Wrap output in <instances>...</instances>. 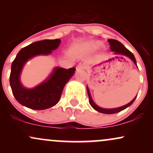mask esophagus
<instances>
[{
  "label": "esophagus",
  "instance_id": "1",
  "mask_svg": "<svg viewBox=\"0 0 153 153\" xmlns=\"http://www.w3.org/2000/svg\"><path fill=\"white\" fill-rule=\"evenodd\" d=\"M87 67H88V64L86 62H80L78 65L76 69H77V71H80V70H84V69H86Z\"/></svg>",
  "mask_w": 153,
  "mask_h": 153
}]
</instances>
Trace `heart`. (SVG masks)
I'll use <instances>...</instances> for the list:
<instances>
[{
    "mask_svg": "<svg viewBox=\"0 0 153 153\" xmlns=\"http://www.w3.org/2000/svg\"><path fill=\"white\" fill-rule=\"evenodd\" d=\"M101 45V42L97 41H90L88 42H85L82 45H80V46L77 47L76 50H81V51H84V52H93V51L97 50L99 47Z\"/></svg>",
    "mask_w": 153,
    "mask_h": 153,
    "instance_id": "b5f03b06",
    "label": "heart"
}]
</instances>
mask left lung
<instances>
[{
  "label": "left lung",
  "instance_id": "left-lung-1",
  "mask_svg": "<svg viewBox=\"0 0 153 153\" xmlns=\"http://www.w3.org/2000/svg\"><path fill=\"white\" fill-rule=\"evenodd\" d=\"M108 42L110 45L111 50V52H114V54H117V55L125 56V57H127L128 58L130 59L134 63L135 65L137 67V65L136 59H135L134 54L131 53L129 50H127V49L126 48V47H124V45L120 42L117 41V40H115V39H108ZM86 88H87L88 95V98H89V103H90L91 106H92L95 110L97 111H99L100 113H102V114H112L118 113V112H120L121 111L127 108V107L130 106L133 103V102L134 101L137 96V95L134 99L131 100L130 102L128 103L127 104L124 105V106L118 107V108H102V107L98 106V105L94 102V100L92 99V97H91L90 91H89V88L88 87V85L86 86Z\"/></svg>",
  "mask_w": 153,
  "mask_h": 153
}]
</instances>
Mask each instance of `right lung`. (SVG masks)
<instances>
[{
	"mask_svg": "<svg viewBox=\"0 0 153 153\" xmlns=\"http://www.w3.org/2000/svg\"><path fill=\"white\" fill-rule=\"evenodd\" d=\"M61 40L45 39L35 42L19 51L11 65L10 85L15 99L19 103L31 109L44 110L55 106L60 99L65 84L74 75L75 68L68 70L54 67L42 82L33 88L22 83L21 76L24 65L37 56H47L59 46Z\"/></svg>",
	"mask_w": 153,
	"mask_h": 153,
	"instance_id": "1",
	"label": "right lung"
}]
</instances>
